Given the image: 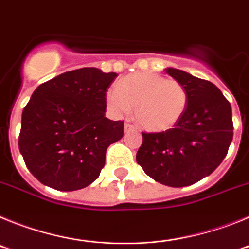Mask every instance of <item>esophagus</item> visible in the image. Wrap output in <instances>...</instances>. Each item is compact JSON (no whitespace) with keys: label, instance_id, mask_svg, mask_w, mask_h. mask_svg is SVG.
I'll list each match as a JSON object with an SVG mask.
<instances>
[{"label":"esophagus","instance_id":"obj_1","mask_svg":"<svg viewBox=\"0 0 249 249\" xmlns=\"http://www.w3.org/2000/svg\"><path fill=\"white\" fill-rule=\"evenodd\" d=\"M136 131L135 126H132L131 123H124V132H131Z\"/></svg>","mask_w":249,"mask_h":249}]
</instances>
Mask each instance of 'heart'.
I'll use <instances>...</instances> for the list:
<instances>
[{
  "label": "heart",
  "instance_id": "1",
  "mask_svg": "<svg viewBox=\"0 0 249 249\" xmlns=\"http://www.w3.org/2000/svg\"><path fill=\"white\" fill-rule=\"evenodd\" d=\"M106 101L116 114H128L135 109L138 126L158 133L173 128L183 117L188 105L184 86L176 80L152 72L129 74L107 92Z\"/></svg>",
  "mask_w": 249,
  "mask_h": 249
}]
</instances>
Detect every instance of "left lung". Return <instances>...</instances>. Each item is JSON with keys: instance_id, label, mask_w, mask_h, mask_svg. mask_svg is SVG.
<instances>
[{"instance_id": "left-lung-1", "label": "left lung", "mask_w": 249, "mask_h": 249, "mask_svg": "<svg viewBox=\"0 0 249 249\" xmlns=\"http://www.w3.org/2000/svg\"><path fill=\"white\" fill-rule=\"evenodd\" d=\"M166 72L187 89V109L173 128L142 133L136 160L158 183L186 187L210 176L227 155L233 138L232 108L210 81L177 68Z\"/></svg>"}]
</instances>
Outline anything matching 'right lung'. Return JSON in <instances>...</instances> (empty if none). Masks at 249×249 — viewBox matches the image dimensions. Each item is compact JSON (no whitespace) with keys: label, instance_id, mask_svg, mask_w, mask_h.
I'll return each mask as SVG.
<instances>
[{"label":"right lung","instance_id":"1","mask_svg":"<svg viewBox=\"0 0 249 249\" xmlns=\"http://www.w3.org/2000/svg\"><path fill=\"white\" fill-rule=\"evenodd\" d=\"M118 74L85 67L39 85L22 112L18 147L30 172L45 186L76 191L96 181L123 121L105 116L106 92Z\"/></svg>","mask_w":249,"mask_h":249}]
</instances>
